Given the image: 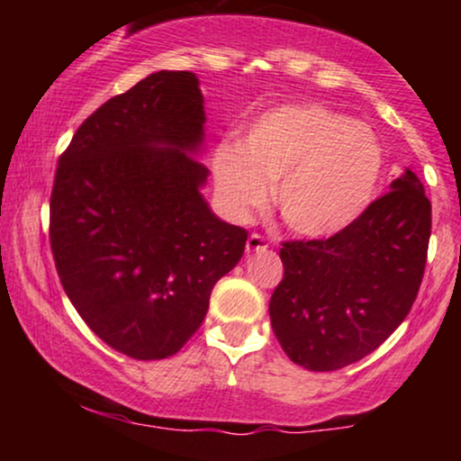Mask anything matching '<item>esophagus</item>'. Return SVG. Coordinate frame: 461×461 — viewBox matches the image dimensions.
Segmentation results:
<instances>
[{
	"instance_id": "1",
	"label": "esophagus",
	"mask_w": 461,
	"mask_h": 461,
	"mask_svg": "<svg viewBox=\"0 0 461 461\" xmlns=\"http://www.w3.org/2000/svg\"><path fill=\"white\" fill-rule=\"evenodd\" d=\"M268 247V240L262 234H251L247 240V251H264Z\"/></svg>"
}]
</instances>
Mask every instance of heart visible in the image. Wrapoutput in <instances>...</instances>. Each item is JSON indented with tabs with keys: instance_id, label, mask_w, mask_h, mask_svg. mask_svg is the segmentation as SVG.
I'll list each match as a JSON object with an SVG mask.
<instances>
[{
	"instance_id": "b5f03b06",
	"label": "heart",
	"mask_w": 461,
	"mask_h": 461,
	"mask_svg": "<svg viewBox=\"0 0 461 461\" xmlns=\"http://www.w3.org/2000/svg\"><path fill=\"white\" fill-rule=\"evenodd\" d=\"M384 171V149L368 125L319 104L262 114L236 145L214 153V188L227 214L251 219L275 186L288 230L308 238L342 231L368 208Z\"/></svg>"
}]
</instances>
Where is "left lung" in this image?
Segmentation results:
<instances>
[{
	"label": "left lung",
	"mask_w": 461,
	"mask_h": 461,
	"mask_svg": "<svg viewBox=\"0 0 461 461\" xmlns=\"http://www.w3.org/2000/svg\"><path fill=\"white\" fill-rule=\"evenodd\" d=\"M330 238L285 240L268 314L299 366L330 373L373 353L414 305L431 236V201L411 171Z\"/></svg>",
	"instance_id": "1"
}]
</instances>
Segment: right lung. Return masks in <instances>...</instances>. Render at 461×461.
I'll return each instance as SVG.
<instances>
[{
    "label": "right lung",
    "mask_w": 461,
    "mask_h": 461,
    "mask_svg": "<svg viewBox=\"0 0 461 461\" xmlns=\"http://www.w3.org/2000/svg\"><path fill=\"white\" fill-rule=\"evenodd\" d=\"M203 95L190 71H158L79 125L50 199V245L68 301L114 351L176 356L199 330L247 230L210 212Z\"/></svg>",
    "instance_id": "obj_1"
}]
</instances>
